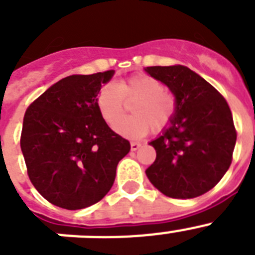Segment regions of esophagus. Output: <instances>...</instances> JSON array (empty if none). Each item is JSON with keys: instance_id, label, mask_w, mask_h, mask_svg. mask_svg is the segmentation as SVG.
<instances>
[{"instance_id": "34e87169", "label": "esophagus", "mask_w": 255, "mask_h": 255, "mask_svg": "<svg viewBox=\"0 0 255 255\" xmlns=\"http://www.w3.org/2000/svg\"><path fill=\"white\" fill-rule=\"evenodd\" d=\"M140 147H141V144L138 143V141H131V143H130V148H131V150H138Z\"/></svg>"}]
</instances>
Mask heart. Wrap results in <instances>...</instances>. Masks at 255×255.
Masks as SVG:
<instances>
[{
	"label": "heart",
	"mask_w": 255,
	"mask_h": 255,
	"mask_svg": "<svg viewBox=\"0 0 255 255\" xmlns=\"http://www.w3.org/2000/svg\"><path fill=\"white\" fill-rule=\"evenodd\" d=\"M134 102V117L121 122L126 103ZM97 108L107 125L128 138H141L150 130L159 132L172 124L177 112V98L166 91L161 80L145 74L120 79L115 85H103L97 94Z\"/></svg>",
	"instance_id": "obj_1"
}]
</instances>
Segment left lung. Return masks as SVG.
<instances>
[{"label": "left lung", "instance_id": "1", "mask_svg": "<svg viewBox=\"0 0 255 255\" xmlns=\"http://www.w3.org/2000/svg\"><path fill=\"white\" fill-rule=\"evenodd\" d=\"M145 71L177 98L171 126L149 143L157 155L145 173L167 197H199L217 185L233 162L238 134L229 103L186 66H150Z\"/></svg>", "mask_w": 255, "mask_h": 255}]
</instances>
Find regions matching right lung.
I'll return each instance as SVG.
<instances>
[{
    "label": "right lung",
    "mask_w": 255,
    "mask_h": 255,
    "mask_svg": "<svg viewBox=\"0 0 255 255\" xmlns=\"http://www.w3.org/2000/svg\"><path fill=\"white\" fill-rule=\"evenodd\" d=\"M114 70L71 75L52 85L26 110L20 147L31 184L60 208H87L100 202L116 177L129 140L103 121L97 94Z\"/></svg>",
    "instance_id": "add662e5"
}]
</instances>
